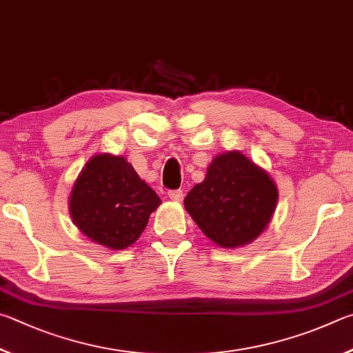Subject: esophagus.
I'll return each instance as SVG.
<instances>
[{"label":"esophagus","instance_id":"1","mask_svg":"<svg viewBox=\"0 0 353 353\" xmlns=\"http://www.w3.org/2000/svg\"><path fill=\"white\" fill-rule=\"evenodd\" d=\"M167 195H169V199H170V200H173V201H181V200H183V196H184V194H183V190H181V189L169 190V192H167Z\"/></svg>","mask_w":353,"mask_h":353}]
</instances>
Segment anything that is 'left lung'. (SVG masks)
<instances>
[{
    "label": "left lung",
    "instance_id": "left-lung-1",
    "mask_svg": "<svg viewBox=\"0 0 353 353\" xmlns=\"http://www.w3.org/2000/svg\"><path fill=\"white\" fill-rule=\"evenodd\" d=\"M277 189L270 175L239 152L219 154L184 206L200 230L223 248L254 240L273 217Z\"/></svg>",
    "mask_w": 353,
    "mask_h": 353
}]
</instances>
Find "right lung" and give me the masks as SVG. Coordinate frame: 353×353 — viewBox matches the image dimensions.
I'll list each match as a JSON object with an SVG mask.
<instances>
[{"label": "right lung", "instance_id": "1", "mask_svg": "<svg viewBox=\"0 0 353 353\" xmlns=\"http://www.w3.org/2000/svg\"><path fill=\"white\" fill-rule=\"evenodd\" d=\"M159 203L125 158L103 153L92 157L79 175L70 209L74 223L92 242L123 250L139 239Z\"/></svg>", "mask_w": 353, "mask_h": 353}]
</instances>
